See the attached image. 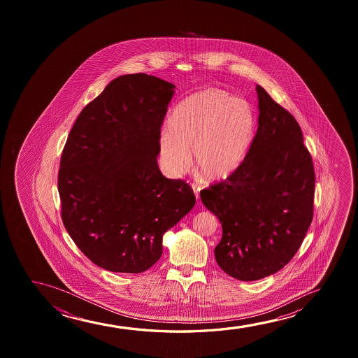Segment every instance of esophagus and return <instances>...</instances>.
Returning <instances> with one entry per match:
<instances>
[{
    "instance_id": "1",
    "label": "esophagus",
    "mask_w": 358,
    "mask_h": 358,
    "mask_svg": "<svg viewBox=\"0 0 358 358\" xmlns=\"http://www.w3.org/2000/svg\"><path fill=\"white\" fill-rule=\"evenodd\" d=\"M192 189L194 192V194H196V199H199V191H201V187L196 185V183H192Z\"/></svg>"
}]
</instances>
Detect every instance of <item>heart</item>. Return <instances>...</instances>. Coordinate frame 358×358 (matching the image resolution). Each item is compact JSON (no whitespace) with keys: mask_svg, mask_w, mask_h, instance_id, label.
<instances>
[{"mask_svg":"<svg viewBox=\"0 0 358 358\" xmlns=\"http://www.w3.org/2000/svg\"><path fill=\"white\" fill-rule=\"evenodd\" d=\"M250 103L222 89L193 94L172 110L159 137L164 167L178 176L191 165L209 181H221L240 169L255 136Z\"/></svg>","mask_w":358,"mask_h":358,"instance_id":"1","label":"heart"}]
</instances>
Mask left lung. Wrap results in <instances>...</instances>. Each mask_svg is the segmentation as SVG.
I'll return each mask as SVG.
<instances>
[{"label":"left lung","mask_w":358,"mask_h":358,"mask_svg":"<svg viewBox=\"0 0 358 358\" xmlns=\"http://www.w3.org/2000/svg\"><path fill=\"white\" fill-rule=\"evenodd\" d=\"M258 131L245 162L225 181L201 191L222 237L216 263L241 281L282 269L313 219V162L294 116L257 85Z\"/></svg>","instance_id":"left-lung-1"}]
</instances>
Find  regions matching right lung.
<instances>
[{
	"instance_id": "1",
	"label": "right lung",
	"mask_w": 358,
	"mask_h": 358,
	"mask_svg": "<svg viewBox=\"0 0 358 358\" xmlns=\"http://www.w3.org/2000/svg\"><path fill=\"white\" fill-rule=\"evenodd\" d=\"M175 85L124 74L79 113L59 170L61 216L79 250L103 269L137 274L162 255V236L196 204L189 185L157 166Z\"/></svg>"
}]
</instances>
